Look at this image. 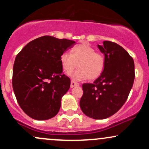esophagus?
Listing matches in <instances>:
<instances>
[{"label": "esophagus", "mask_w": 149, "mask_h": 149, "mask_svg": "<svg viewBox=\"0 0 149 149\" xmlns=\"http://www.w3.org/2000/svg\"><path fill=\"white\" fill-rule=\"evenodd\" d=\"M79 84L76 82L73 81V80H71V88H73V87H76V86H78Z\"/></svg>", "instance_id": "esophagus-1"}]
</instances>
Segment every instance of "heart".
I'll return each instance as SVG.
<instances>
[{"label": "heart", "instance_id": "heart-1", "mask_svg": "<svg viewBox=\"0 0 149 149\" xmlns=\"http://www.w3.org/2000/svg\"><path fill=\"white\" fill-rule=\"evenodd\" d=\"M60 62L64 72L69 74L77 67L79 69L71 74L73 79L82 80L88 78L95 80L103 73L105 58L100 52H95L88 44L80 43L72 49V53L64 52L60 56Z\"/></svg>", "mask_w": 149, "mask_h": 149}]
</instances>
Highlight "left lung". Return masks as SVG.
<instances>
[{
    "mask_svg": "<svg viewBox=\"0 0 149 149\" xmlns=\"http://www.w3.org/2000/svg\"><path fill=\"white\" fill-rule=\"evenodd\" d=\"M98 47L105 57L104 71L93 83L83 84L80 107L88 117L105 119L115 114L127 100L134 83V63L116 42L104 41Z\"/></svg>",
    "mask_w": 149,
    "mask_h": 149,
    "instance_id": "8db88e82",
    "label": "left lung"
}]
</instances>
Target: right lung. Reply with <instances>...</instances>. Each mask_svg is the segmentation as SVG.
Instances as JSON below:
<instances>
[{"label": "right lung", "instance_id": "right-lung-1", "mask_svg": "<svg viewBox=\"0 0 149 149\" xmlns=\"http://www.w3.org/2000/svg\"><path fill=\"white\" fill-rule=\"evenodd\" d=\"M75 45L73 40L44 36L29 42L15 58L13 88L26 115L43 120L55 116L71 80L63 73L60 56Z\"/></svg>", "mask_w": 149, "mask_h": 149}]
</instances>
